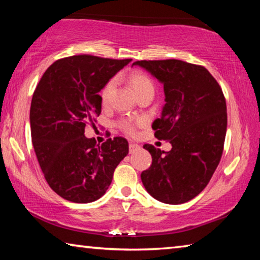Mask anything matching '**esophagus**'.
I'll return each instance as SVG.
<instances>
[{
  "mask_svg": "<svg viewBox=\"0 0 260 260\" xmlns=\"http://www.w3.org/2000/svg\"><path fill=\"white\" fill-rule=\"evenodd\" d=\"M140 148H141V147L139 146V144L133 143V142L129 143V152H131V153H133V152H135V151L140 150Z\"/></svg>",
  "mask_w": 260,
  "mask_h": 260,
  "instance_id": "34e87169",
  "label": "esophagus"
}]
</instances>
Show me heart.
<instances>
[{
    "mask_svg": "<svg viewBox=\"0 0 260 260\" xmlns=\"http://www.w3.org/2000/svg\"><path fill=\"white\" fill-rule=\"evenodd\" d=\"M129 83L132 88H133L134 93L136 96L144 93V91L148 90H153V83L151 81V79L149 78L147 74L141 73V72H134L129 76ZM116 86V81L111 79L109 80L107 83H105L104 87L101 90V101H102L103 104H107L109 102L110 98H111V94L113 91V88ZM141 120H136L135 122L132 120H122L120 122V126L122 129H125L127 133H134V128H135V124L140 125Z\"/></svg>",
    "mask_w": 260,
    "mask_h": 260,
    "instance_id": "heart-1",
    "label": "heart"
}]
</instances>
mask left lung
<instances>
[{"label": "left lung", "instance_id": "8db88e82", "mask_svg": "<svg viewBox=\"0 0 260 260\" xmlns=\"http://www.w3.org/2000/svg\"><path fill=\"white\" fill-rule=\"evenodd\" d=\"M164 86L155 136L172 144L161 151L151 144L152 164L141 173L146 190L166 204H182L203 190L222 155L227 131L226 100L217 80L200 65L179 59L138 60Z\"/></svg>", "mask_w": 260, "mask_h": 260}]
</instances>
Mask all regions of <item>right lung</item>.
<instances>
[{
    "mask_svg": "<svg viewBox=\"0 0 260 260\" xmlns=\"http://www.w3.org/2000/svg\"><path fill=\"white\" fill-rule=\"evenodd\" d=\"M132 59L78 55L56 60L43 73L30 103L32 143L48 184L64 200L90 203L102 197L128 153L124 138L96 143L95 127L105 83Z\"/></svg>",
    "mask_w": 260,
    "mask_h": 260,
    "instance_id": "obj_1",
    "label": "right lung"
}]
</instances>
